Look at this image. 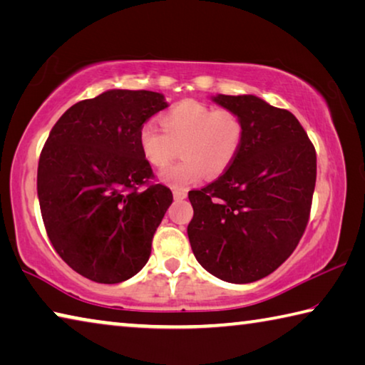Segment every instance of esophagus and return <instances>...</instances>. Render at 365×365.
<instances>
[{"label": "esophagus", "mask_w": 365, "mask_h": 365, "mask_svg": "<svg viewBox=\"0 0 365 365\" xmlns=\"http://www.w3.org/2000/svg\"><path fill=\"white\" fill-rule=\"evenodd\" d=\"M174 197L177 201H182V200H185V197H187V191H185V190H174Z\"/></svg>", "instance_id": "obj_1"}]
</instances>
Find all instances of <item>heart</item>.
I'll list each match as a JSON object with an SVG mask.
<instances>
[{
    "mask_svg": "<svg viewBox=\"0 0 365 365\" xmlns=\"http://www.w3.org/2000/svg\"><path fill=\"white\" fill-rule=\"evenodd\" d=\"M160 127L145 123L138 141L153 168L164 169L177 158L183 159L164 172L163 180L174 188H187L205 174L219 177L230 168L242 150L245 123L235 110L215 109L200 101H182L160 115Z\"/></svg>",
    "mask_w": 365,
    "mask_h": 365,
    "instance_id": "b5f03b06",
    "label": "heart"
}]
</instances>
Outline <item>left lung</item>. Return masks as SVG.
I'll list each match as a JSON object with an SVG mask.
<instances>
[{
    "label": "left lung",
    "mask_w": 365,
    "mask_h": 365,
    "mask_svg": "<svg viewBox=\"0 0 365 365\" xmlns=\"http://www.w3.org/2000/svg\"><path fill=\"white\" fill-rule=\"evenodd\" d=\"M214 101L243 119L237 159L217 180L188 193V238L209 274L230 283L261 280L292 256L311 214L316 148L298 119L252 95Z\"/></svg>",
    "instance_id": "obj_1"
}]
</instances>
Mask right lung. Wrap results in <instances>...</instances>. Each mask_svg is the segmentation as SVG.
Returning a JSON list of instances; mask_svg holds the SVG:
<instances>
[{"label": "right lung", "mask_w": 365, "mask_h": 365, "mask_svg": "<svg viewBox=\"0 0 365 365\" xmlns=\"http://www.w3.org/2000/svg\"><path fill=\"white\" fill-rule=\"evenodd\" d=\"M168 108L146 90H109L73 104L43 146L36 191L53 248L77 274L120 283L145 267L172 205L140 150L143 123Z\"/></svg>", "instance_id": "1"}]
</instances>
